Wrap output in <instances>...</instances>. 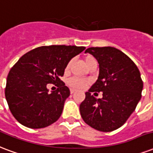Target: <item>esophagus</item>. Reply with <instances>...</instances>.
Wrapping results in <instances>:
<instances>
[{"label":"esophagus","mask_w":153,"mask_h":153,"mask_svg":"<svg viewBox=\"0 0 153 153\" xmlns=\"http://www.w3.org/2000/svg\"><path fill=\"white\" fill-rule=\"evenodd\" d=\"M74 93H75V90H74V89H70V94H73Z\"/></svg>","instance_id":"obj_1"}]
</instances>
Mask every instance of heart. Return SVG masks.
Here are the masks:
<instances>
[{
  "instance_id": "b5f03b06",
  "label": "heart",
  "mask_w": 153,
  "mask_h": 153,
  "mask_svg": "<svg viewBox=\"0 0 153 153\" xmlns=\"http://www.w3.org/2000/svg\"><path fill=\"white\" fill-rule=\"evenodd\" d=\"M84 62H85V64L86 65V67L89 68L92 64H97V59L95 57H94L93 56H90V55H88L85 57L84 59ZM72 63V60L71 59L68 63L67 66H66V68H65V71H68L71 67V64ZM68 85L72 88V89H82L84 88H85L86 86L89 85V81L87 80H85V79H81V78L77 77H72L70 78L69 80L68 81Z\"/></svg>"
}]
</instances>
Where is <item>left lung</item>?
<instances>
[{
  "instance_id": "left-lung-1",
  "label": "left lung",
  "mask_w": 153,
  "mask_h": 153,
  "mask_svg": "<svg viewBox=\"0 0 153 153\" xmlns=\"http://www.w3.org/2000/svg\"><path fill=\"white\" fill-rule=\"evenodd\" d=\"M85 52L97 59L99 75L80 105L81 115L94 129L112 131L124 124L140 100V72L135 63L117 48H89ZM96 91L103 92L102 99L91 95Z\"/></svg>"
}]
</instances>
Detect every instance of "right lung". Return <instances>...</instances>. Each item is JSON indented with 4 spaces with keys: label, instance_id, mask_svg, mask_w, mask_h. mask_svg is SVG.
I'll use <instances>...</instances> for the list:
<instances>
[{
    "label": "right lung",
    "instance_id": "add662e5",
    "mask_svg": "<svg viewBox=\"0 0 153 153\" xmlns=\"http://www.w3.org/2000/svg\"><path fill=\"white\" fill-rule=\"evenodd\" d=\"M85 49L66 45L34 48L18 59L7 76L4 94L13 117L33 129L48 127L60 117L70 90L60 80L70 59ZM58 87L48 93L46 86Z\"/></svg>",
    "mask_w": 153,
    "mask_h": 153
}]
</instances>
